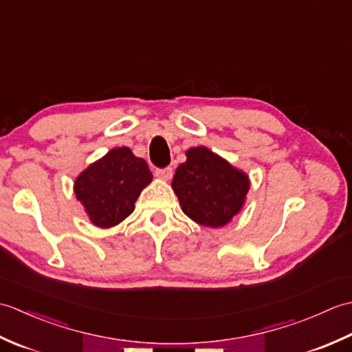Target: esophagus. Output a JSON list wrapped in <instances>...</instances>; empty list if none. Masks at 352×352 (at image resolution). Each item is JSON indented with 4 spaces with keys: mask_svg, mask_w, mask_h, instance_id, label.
<instances>
[{
    "mask_svg": "<svg viewBox=\"0 0 352 352\" xmlns=\"http://www.w3.org/2000/svg\"><path fill=\"white\" fill-rule=\"evenodd\" d=\"M172 172H174V169H172L170 166H166V168H157L155 169V175L162 178V180H169V178L172 177Z\"/></svg>",
    "mask_w": 352,
    "mask_h": 352,
    "instance_id": "esophagus-1",
    "label": "esophagus"
}]
</instances>
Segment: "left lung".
Here are the masks:
<instances>
[{
	"label": "left lung",
	"mask_w": 352,
	"mask_h": 352,
	"mask_svg": "<svg viewBox=\"0 0 352 352\" xmlns=\"http://www.w3.org/2000/svg\"><path fill=\"white\" fill-rule=\"evenodd\" d=\"M186 155L172 182L183 212L201 226H226L243 206L248 177L206 146L190 148Z\"/></svg>",
	"instance_id": "1"
}]
</instances>
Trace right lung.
I'll list each match as a JSON object with an SVG mask.
<instances>
[{
    "mask_svg": "<svg viewBox=\"0 0 352 352\" xmlns=\"http://www.w3.org/2000/svg\"><path fill=\"white\" fill-rule=\"evenodd\" d=\"M151 178L146 162L122 146L81 172L74 189L95 226L109 228L133 213L134 203Z\"/></svg>",
    "mask_w": 352,
    "mask_h": 352,
    "instance_id": "1",
    "label": "right lung"
}]
</instances>
